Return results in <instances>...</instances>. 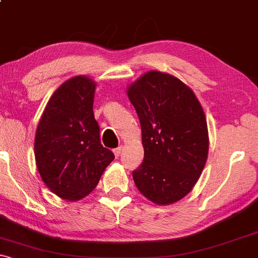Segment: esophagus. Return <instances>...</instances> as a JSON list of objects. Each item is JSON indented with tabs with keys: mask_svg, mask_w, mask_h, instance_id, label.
I'll return each mask as SVG.
<instances>
[{
	"mask_svg": "<svg viewBox=\"0 0 258 258\" xmlns=\"http://www.w3.org/2000/svg\"><path fill=\"white\" fill-rule=\"evenodd\" d=\"M121 150H122V148H121V147H117V148H115V149H114V154H115V156H116V158H119V156H120Z\"/></svg>",
	"mask_w": 258,
	"mask_h": 258,
	"instance_id": "1",
	"label": "esophagus"
}]
</instances>
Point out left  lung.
<instances>
[{"mask_svg":"<svg viewBox=\"0 0 258 258\" xmlns=\"http://www.w3.org/2000/svg\"><path fill=\"white\" fill-rule=\"evenodd\" d=\"M142 128L143 162L132 172L147 199L168 205L193 189L206 164V117L194 92L168 74L149 72L127 90Z\"/></svg>","mask_w":258,"mask_h":258,"instance_id":"1","label":"left lung"}]
</instances>
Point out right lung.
<instances>
[{
  "instance_id": "obj_1",
  "label": "right lung",
  "mask_w": 258,
  "mask_h": 258,
  "mask_svg": "<svg viewBox=\"0 0 258 258\" xmlns=\"http://www.w3.org/2000/svg\"><path fill=\"white\" fill-rule=\"evenodd\" d=\"M96 84L86 76L65 81L47 103L35 136L41 178L65 200H80L98 184L115 155L100 144L93 114Z\"/></svg>"
}]
</instances>
